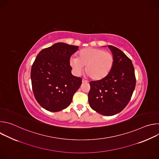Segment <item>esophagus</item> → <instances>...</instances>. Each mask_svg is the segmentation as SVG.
<instances>
[{
	"label": "esophagus",
	"instance_id": "1",
	"mask_svg": "<svg viewBox=\"0 0 159 159\" xmlns=\"http://www.w3.org/2000/svg\"><path fill=\"white\" fill-rule=\"evenodd\" d=\"M82 84H85V83H87V80H84V79L82 80Z\"/></svg>",
	"mask_w": 159,
	"mask_h": 159
}]
</instances>
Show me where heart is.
I'll return each mask as SVG.
<instances>
[{"label": "heart", "instance_id": "1", "mask_svg": "<svg viewBox=\"0 0 159 159\" xmlns=\"http://www.w3.org/2000/svg\"><path fill=\"white\" fill-rule=\"evenodd\" d=\"M114 63L112 53L95 48H83L78 52L77 58L70 60V65L77 74H80L85 66V74L94 81L106 78L112 70Z\"/></svg>", "mask_w": 159, "mask_h": 159}]
</instances>
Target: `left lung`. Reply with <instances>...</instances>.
I'll use <instances>...</instances> for the list:
<instances>
[{
	"instance_id": "8db88e82",
	"label": "left lung",
	"mask_w": 159,
	"mask_h": 159,
	"mask_svg": "<svg viewBox=\"0 0 159 159\" xmlns=\"http://www.w3.org/2000/svg\"><path fill=\"white\" fill-rule=\"evenodd\" d=\"M108 47L115 57L112 69L104 79L90 82L88 94L90 106L104 116L120 112L130 101L136 85L131 60L118 48Z\"/></svg>"
}]
</instances>
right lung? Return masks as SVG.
<instances>
[{"label":"right lung","mask_w":159,"mask_h":159,"mask_svg":"<svg viewBox=\"0 0 159 159\" xmlns=\"http://www.w3.org/2000/svg\"><path fill=\"white\" fill-rule=\"evenodd\" d=\"M79 47L57 43L43 49L31 71L33 92L39 104L46 110L58 112L69 106L82 79L74 76L70 58Z\"/></svg>","instance_id":"add662e5"}]
</instances>
